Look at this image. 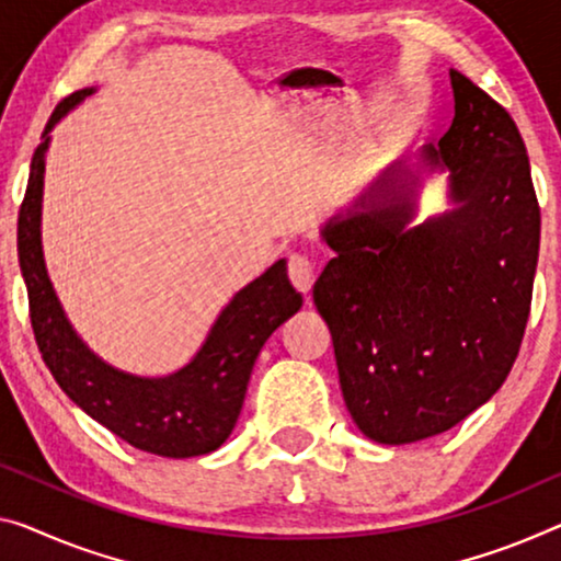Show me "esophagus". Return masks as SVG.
<instances>
[{"instance_id":"esophagus-1","label":"esophagus","mask_w":561,"mask_h":561,"mask_svg":"<svg viewBox=\"0 0 561 561\" xmlns=\"http://www.w3.org/2000/svg\"><path fill=\"white\" fill-rule=\"evenodd\" d=\"M288 278L293 283V288L300 290V293H308L310 288H313V280H316L313 261H310L308 255L293 253L288 257Z\"/></svg>"}]
</instances>
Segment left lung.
<instances>
[{"label": "left lung", "instance_id": "obj_1", "mask_svg": "<svg viewBox=\"0 0 561 561\" xmlns=\"http://www.w3.org/2000/svg\"><path fill=\"white\" fill-rule=\"evenodd\" d=\"M454 123L426 158L459 208L407 228L396 165L325 226L335 257L313 286L343 401L378 444L444 434L486 403L519 356L539 255V203L516 123L451 70Z\"/></svg>", "mask_w": 561, "mask_h": 561}]
</instances>
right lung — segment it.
<instances>
[{"mask_svg":"<svg viewBox=\"0 0 561 561\" xmlns=\"http://www.w3.org/2000/svg\"><path fill=\"white\" fill-rule=\"evenodd\" d=\"M92 90L65 98L51 112L34 150L32 170L16 220V251L27 283L34 341L70 399L88 416L135 449L187 459L218 449L230 436L243 409L251 370L263 343L304 306L290 286L286 261L273 263L222 308L197 356L168 378H137L107 366L77 339L51 290L39 243L42 180L49 130L59 117Z\"/></svg>","mask_w":561,"mask_h":561,"instance_id":"1","label":"right lung"}]
</instances>
